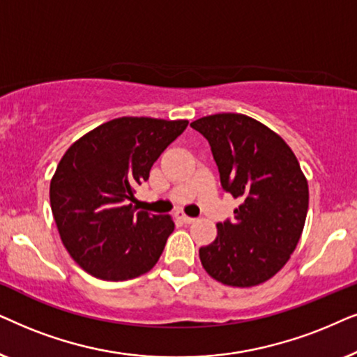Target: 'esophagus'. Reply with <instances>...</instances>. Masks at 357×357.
Instances as JSON below:
<instances>
[{
  "label": "esophagus",
  "instance_id": "obj_1",
  "mask_svg": "<svg viewBox=\"0 0 357 357\" xmlns=\"http://www.w3.org/2000/svg\"><path fill=\"white\" fill-rule=\"evenodd\" d=\"M178 217L181 218V220H183L184 223H192L194 220H196V218H194V217H189V215H186V213H179Z\"/></svg>",
  "mask_w": 357,
  "mask_h": 357
}]
</instances>
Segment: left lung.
Returning <instances> with one entry per match:
<instances>
[{
	"mask_svg": "<svg viewBox=\"0 0 357 357\" xmlns=\"http://www.w3.org/2000/svg\"><path fill=\"white\" fill-rule=\"evenodd\" d=\"M206 137L223 191L241 204L234 220L217 223V238L199 250L208 275L227 286L268 281L301 240L308 184L289 145L243 114H213L191 122Z\"/></svg>",
	"mask_w": 357,
	"mask_h": 357,
	"instance_id": "1",
	"label": "left lung"
}]
</instances>
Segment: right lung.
I'll return each instance as SVG.
<instances>
[{
  "label": "right lung",
  "instance_id": "add662e5",
  "mask_svg": "<svg viewBox=\"0 0 357 357\" xmlns=\"http://www.w3.org/2000/svg\"><path fill=\"white\" fill-rule=\"evenodd\" d=\"M188 121L119 117L76 140L50 183V206L65 248L102 281L149 273L173 234L169 215L137 211L135 188Z\"/></svg>",
  "mask_w": 357,
  "mask_h": 357
}]
</instances>
